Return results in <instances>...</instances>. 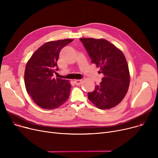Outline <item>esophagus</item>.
Masks as SVG:
<instances>
[{
  "mask_svg": "<svg viewBox=\"0 0 158 158\" xmlns=\"http://www.w3.org/2000/svg\"><path fill=\"white\" fill-rule=\"evenodd\" d=\"M74 83L76 84V85H79L82 83V80H79V79H77V80H75L74 81Z\"/></svg>",
  "mask_w": 158,
  "mask_h": 158,
  "instance_id": "34e87169",
  "label": "esophagus"
}]
</instances>
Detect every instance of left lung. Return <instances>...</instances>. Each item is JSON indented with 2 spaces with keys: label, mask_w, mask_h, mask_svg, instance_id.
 <instances>
[{
  "label": "left lung",
  "mask_w": 158,
  "mask_h": 158,
  "mask_svg": "<svg viewBox=\"0 0 158 158\" xmlns=\"http://www.w3.org/2000/svg\"><path fill=\"white\" fill-rule=\"evenodd\" d=\"M92 60L104 75L102 82L88 92L89 100L99 109L118 105L126 96L130 82L128 64L122 52L104 39L81 38Z\"/></svg>",
  "instance_id": "left-lung-1"
}]
</instances>
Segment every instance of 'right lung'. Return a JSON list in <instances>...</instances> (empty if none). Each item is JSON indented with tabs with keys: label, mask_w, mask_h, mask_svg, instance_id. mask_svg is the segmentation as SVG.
<instances>
[{
	"label": "right lung",
	"mask_w": 158,
	"mask_h": 158,
	"mask_svg": "<svg viewBox=\"0 0 158 158\" xmlns=\"http://www.w3.org/2000/svg\"><path fill=\"white\" fill-rule=\"evenodd\" d=\"M73 41L65 39L47 42L32 54L24 74L27 94L41 108L54 110L69 98L71 85L68 80L53 77L58 70L61 50Z\"/></svg>",
	"instance_id": "right-lung-1"
}]
</instances>
